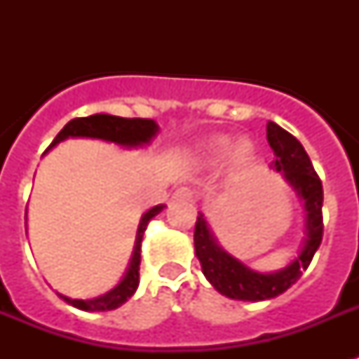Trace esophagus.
<instances>
[{"label":"esophagus","instance_id":"34e87169","mask_svg":"<svg viewBox=\"0 0 359 359\" xmlns=\"http://www.w3.org/2000/svg\"><path fill=\"white\" fill-rule=\"evenodd\" d=\"M173 199H177V201H194L196 199V191L188 188V186H180V188L175 190Z\"/></svg>","mask_w":359,"mask_h":359}]
</instances>
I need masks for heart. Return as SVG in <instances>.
<instances>
[{
    "label": "heart",
    "instance_id": "heart-1",
    "mask_svg": "<svg viewBox=\"0 0 359 359\" xmlns=\"http://www.w3.org/2000/svg\"><path fill=\"white\" fill-rule=\"evenodd\" d=\"M235 147V141L229 135H214L201 145V154L208 163L224 162L231 149ZM236 165H248L253 160V147L250 141H238L233 152Z\"/></svg>",
    "mask_w": 359,
    "mask_h": 359
}]
</instances>
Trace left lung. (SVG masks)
Returning <instances> with one entry per match:
<instances>
[{
  "instance_id": "8db88e82",
  "label": "left lung",
  "mask_w": 359,
  "mask_h": 359,
  "mask_svg": "<svg viewBox=\"0 0 359 359\" xmlns=\"http://www.w3.org/2000/svg\"><path fill=\"white\" fill-rule=\"evenodd\" d=\"M266 140L276 156L272 168L283 173L285 180L294 188L298 197L304 201L306 240L300 255L289 266L270 273L255 272L250 266H245L244 262L229 255L224 248H219L205 216L199 214L196 222V233H194V244L203 273L214 289L233 300L261 302L283 294L285 290L300 279L323 242V182L318 179L317 171L313 169L306 149L294 135L272 121L266 124Z\"/></svg>"
}]
</instances>
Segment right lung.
<instances>
[{"instance_id":"add662e5","label":"right lung","mask_w":359,"mask_h":359,"mask_svg":"<svg viewBox=\"0 0 359 359\" xmlns=\"http://www.w3.org/2000/svg\"><path fill=\"white\" fill-rule=\"evenodd\" d=\"M158 134V124L152 119H124V117H115L108 114H97L89 115V117H80V119H72L65 124V128L55 135L52 149L61 141L69 140V137H93V140H104L109 143H117L123 147H141L151 143V140ZM165 205H156L151 210H147L141 216L140 227H137V235H135V245L132 251V259L128 262V268L124 272L123 279L119 281L117 287L106 292V294L93 298V300H74L69 296L59 294L67 304L78 307L81 311H111L117 309L124 302L132 298V294L140 285V262H141V240L145 233L147 225L156 214L163 210Z\"/></svg>"}]
</instances>
